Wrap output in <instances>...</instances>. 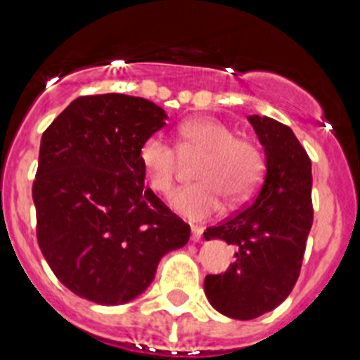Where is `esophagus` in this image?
<instances>
[{
	"instance_id": "34e87169",
	"label": "esophagus",
	"mask_w": 360,
	"mask_h": 360,
	"mask_svg": "<svg viewBox=\"0 0 360 360\" xmlns=\"http://www.w3.org/2000/svg\"><path fill=\"white\" fill-rule=\"evenodd\" d=\"M202 235H203V228L191 226V240H193V242L202 240Z\"/></svg>"
}]
</instances>
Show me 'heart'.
Masks as SVG:
<instances>
[{
	"label": "heart",
	"instance_id": "b5f03b06",
	"mask_svg": "<svg viewBox=\"0 0 360 360\" xmlns=\"http://www.w3.org/2000/svg\"><path fill=\"white\" fill-rule=\"evenodd\" d=\"M181 151L202 155L195 167L198 181L179 188L170 205L190 219H205L223 207L230 209L250 200L263 179L264 158L259 146L249 137L235 136L228 123L203 116L181 125ZM139 162L148 184L155 193L172 191L179 170L177 150L160 134H153L139 150Z\"/></svg>",
	"mask_w": 360,
	"mask_h": 360
}]
</instances>
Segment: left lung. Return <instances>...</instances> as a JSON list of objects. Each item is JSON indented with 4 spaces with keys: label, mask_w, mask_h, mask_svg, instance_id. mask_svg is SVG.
<instances>
[{
    "label": "left lung",
    "mask_w": 360,
    "mask_h": 360,
    "mask_svg": "<svg viewBox=\"0 0 360 360\" xmlns=\"http://www.w3.org/2000/svg\"><path fill=\"white\" fill-rule=\"evenodd\" d=\"M266 155V172L252 202L209 226L205 240L221 238L235 248V261L224 274L203 282L210 304L219 314L250 321L277 308L292 291L314 223L311 162L284 123L249 116Z\"/></svg>",
    "instance_id": "1"
}]
</instances>
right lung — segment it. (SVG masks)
<instances>
[{"label":"right lung","mask_w":360,"mask_h":360,"mask_svg":"<svg viewBox=\"0 0 360 360\" xmlns=\"http://www.w3.org/2000/svg\"><path fill=\"white\" fill-rule=\"evenodd\" d=\"M165 111L125 94L82 96L41 136L32 183L36 238L56 277L79 297L123 304L146 291L190 224L144 183L139 150Z\"/></svg>","instance_id":"obj_1"}]
</instances>
